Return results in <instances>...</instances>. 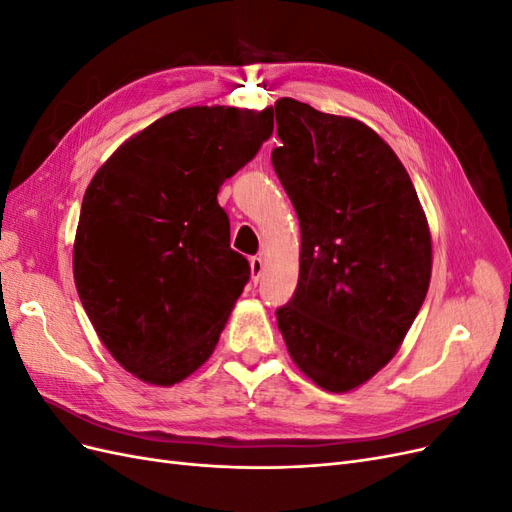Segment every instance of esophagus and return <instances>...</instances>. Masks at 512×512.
<instances>
[{"label":"esophagus","instance_id":"34e87169","mask_svg":"<svg viewBox=\"0 0 512 512\" xmlns=\"http://www.w3.org/2000/svg\"><path fill=\"white\" fill-rule=\"evenodd\" d=\"M262 269H265V265H262V258H258V256L250 258V271H252V282L254 284H258L260 275H262Z\"/></svg>","mask_w":512,"mask_h":512}]
</instances>
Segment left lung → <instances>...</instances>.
Returning a JSON list of instances; mask_svg holds the SVG:
<instances>
[{"instance_id":"8db88e82","label":"left lung","mask_w":512,"mask_h":512,"mask_svg":"<svg viewBox=\"0 0 512 512\" xmlns=\"http://www.w3.org/2000/svg\"><path fill=\"white\" fill-rule=\"evenodd\" d=\"M271 162L301 226L299 284L277 309L290 359L348 393L397 354L431 280V232L395 151L363 121L280 98Z\"/></svg>"}]
</instances>
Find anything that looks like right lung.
<instances>
[{
    "mask_svg": "<svg viewBox=\"0 0 512 512\" xmlns=\"http://www.w3.org/2000/svg\"><path fill=\"white\" fill-rule=\"evenodd\" d=\"M273 134V115L188 106L130 136L87 185L72 271L113 359L173 386L203 365L250 280L220 185Z\"/></svg>",
    "mask_w": 512,
    "mask_h": 512,
    "instance_id": "1",
    "label": "right lung"
}]
</instances>
